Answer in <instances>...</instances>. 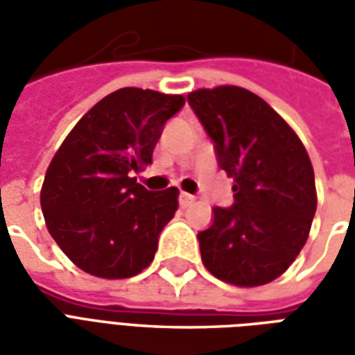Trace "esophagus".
<instances>
[{"instance_id":"34e87169","label":"esophagus","mask_w":355,"mask_h":355,"mask_svg":"<svg viewBox=\"0 0 355 355\" xmlns=\"http://www.w3.org/2000/svg\"><path fill=\"white\" fill-rule=\"evenodd\" d=\"M178 203H180V207H188V205H192L193 203V196H190V193L186 192H180V196H178Z\"/></svg>"}]
</instances>
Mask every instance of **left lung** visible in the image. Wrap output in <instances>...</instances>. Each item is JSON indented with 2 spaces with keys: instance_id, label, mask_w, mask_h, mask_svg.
<instances>
[{
  "instance_id": "obj_1",
  "label": "left lung",
  "mask_w": 355,
  "mask_h": 355,
  "mask_svg": "<svg viewBox=\"0 0 355 355\" xmlns=\"http://www.w3.org/2000/svg\"><path fill=\"white\" fill-rule=\"evenodd\" d=\"M188 104L234 178L232 207H213L198 234L201 261L232 285L274 282L304 247L315 215V180L297 132L261 96L234 85L200 89Z\"/></svg>"
}]
</instances>
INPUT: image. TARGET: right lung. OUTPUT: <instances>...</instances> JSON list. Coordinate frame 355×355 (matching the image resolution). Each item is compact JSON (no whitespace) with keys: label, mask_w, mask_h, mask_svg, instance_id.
Returning <instances> with one entry per match:
<instances>
[{"label":"right lung","mask_w":355,"mask_h":355,"mask_svg":"<svg viewBox=\"0 0 355 355\" xmlns=\"http://www.w3.org/2000/svg\"><path fill=\"white\" fill-rule=\"evenodd\" d=\"M182 94L123 87L76 123L45 173L47 230L78 268L123 279L150 266L159 234L175 216L178 190L150 192L131 177L152 154Z\"/></svg>","instance_id":"obj_1"}]
</instances>
